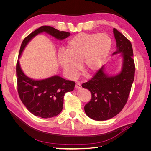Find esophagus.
<instances>
[{
  "label": "esophagus",
  "mask_w": 151,
  "mask_h": 151,
  "mask_svg": "<svg viewBox=\"0 0 151 151\" xmlns=\"http://www.w3.org/2000/svg\"><path fill=\"white\" fill-rule=\"evenodd\" d=\"M81 88H82V86H81V83H79V82H78V83H77L76 84V89H81Z\"/></svg>",
  "instance_id": "esophagus-1"
}]
</instances>
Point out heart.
I'll use <instances>...</instances> for the list:
<instances>
[{
    "label": "heart",
    "mask_w": 151,
    "mask_h": 151,
    "mask_svg": "<svg viewBox=\"0 0 151 151\" xmlns=\"http://www.w3.org/2000/svg\"><path fill=\"white\" fill-rule=\"evenodd\" d=\"M111 40L105 33H81L68 41L66 52H59L58 62L70 78H74L81 70L93 73L101 67L110 51Z\"/></svg>",
    "instance_id": "obj_1"
}]
</instances>
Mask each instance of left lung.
<instances>
[{"label":"left lung","instance_id":"8db88e82","mask_svg":"<svg viewBox=\"0 0 151 151\" xmlns=\"http://www.w3.org/2000/svg\"><path fill=\"white\" fill-rule=\"evenodd\" d=\"M116 42V50L113 55L122 53V68L119 74L108 76L104 66L97 71L82 87L91 93V99L84 106L87 115L91 119L103 121L118 115L125 106L135 76L133 49L130 41L113 28Z\"/></svg>","mask_w":151,"mask_h":151}]
</instances>
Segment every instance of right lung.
Returning <instances> with one entry per match:
<instances>
[{"label": "right lung", "mask_w": 151, "mask_h": 151, "mask_svg": "<svg viewBox=\"0 0 151 151\" xmlns=\"http://www.w3.org/2000/svg\"><path fill=\"white\" fill-rule=\"evenodd\" d=\"M43 32L59 40L65 39L70 35L68 32L60 31L52 26H41L22 41L19 58L29 41ZM16 76L17 91L21 101L32 114L43 118L55 116L61 112L63 96L67 92L74 90L76 85L75 82L64 79L58 76L43 80L32 79L22 72L18 60L16 63Z\"/></svg>", "instance_id": "add662e5"}]
</instances>
